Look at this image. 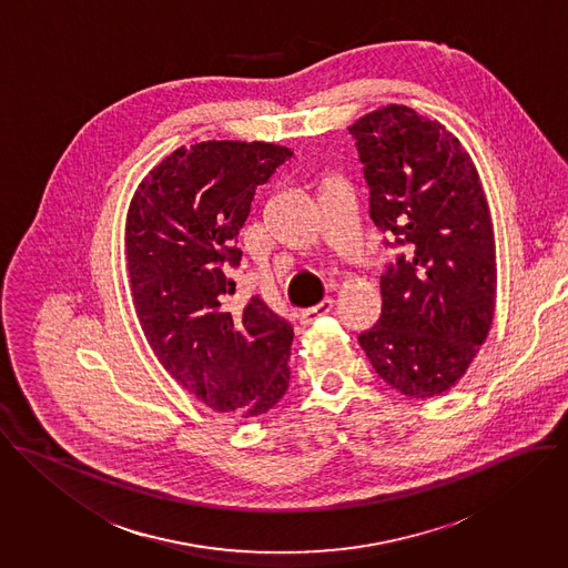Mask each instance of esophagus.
I'll return each instance as SVG.
<instances>
[{"label": "esophagus", "instance_id": "34e87169", "mask_svg": "<svg viewBox=\"0 0 568 568\" xmlns=\"http://www.w3.org/2000/svg\"><path fill=\"white\" fill-rule=\"evenodd\" d=\"M332 310H334V301H332V298H325V301L318 303L316 307H310V310L301 312V323H303V325H312V323H316L321 316H327Z\"/></svg>", "mask_w": 568, "mask_h": 568}]
</instances>
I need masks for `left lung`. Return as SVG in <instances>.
<instances>
[{"label": "left lung", "mask_w": 568, "mask_h": 568, "mask_svg": "<svg viewBox=\"0 0 568 568\" xmlns=\"http://www.w3.org/2000/svg\"><path fill=\"white\" fill-rule=\"evenodd\" d=\"M368 213L404 254L382 274V316L357 341L375 373L410 399L448 393L496 312V243L480 175L435 118L382 105L357 118Z\"/></svg>", "instance_id": "obj_1"}]
</instances>
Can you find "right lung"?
Instances as JSON below:
<instances>
[{
	"label": "right lung",
	"instance_id": "add662e5",
	"mask_svg": "<svg viewBox=\"0 0 568 568\" xmlns=\"http://www.w3.org/2000/svg\"><path fill=\"white\" fill-rule=\"evenodd\" d=\"M294 155L272 142L180 146L138 184L124 226L133 307L160 364L195 399L241 419L267 413L290 386L294 332L258 298L224 310L239 230L258 184Z\"/></svg>",
	"mask_w": 568,
	"mask_h": 568
}]
</instances>
